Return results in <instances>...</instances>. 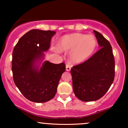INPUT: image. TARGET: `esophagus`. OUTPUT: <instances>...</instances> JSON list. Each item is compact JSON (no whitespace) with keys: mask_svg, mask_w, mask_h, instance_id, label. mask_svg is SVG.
<instances>
[{"mask_svg":"<svg viewBox=\"0 0 128 128\" xmlns=\"http://www.w3.org/2000/svg\"><path fill=\"white\" fill-rule=\"evenodd\" d=\"M66 70H67V71H70V69H71V66H70L69 64H66Z\"/></svg>","mask_w":128,"mask_h":128,"instance_id":"esophagus-1","label":"esophagus"}]
</instances>
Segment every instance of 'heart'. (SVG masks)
I'll list each match as a JSON object with an SVG mask.
<instances>
[{"instance_id":"b5f03b06","label":"heart","mask_w":128,"mask_h":128,"mask_svg":"<svg viewBox=\"0 0 128 128\" xmlns=\"http://www.w3.org/2000/svg\"><path fill=\"white\" fill-rule=\"evenodd\" d=\"M60 51H71L70 59L73 63L86 61L96 50L98 42L92 35L72 33L64 36L58 42Z\"/></svg>"}]
</instances>
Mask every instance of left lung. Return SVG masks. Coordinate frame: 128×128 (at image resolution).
Returning <instances> with one entry per match:
<instances>
[{
    "instance_id": "left-lung-1",
    "label": "left lung",
    "mask_w": 128,
    "mask_h": 128,
    "mask_svg": "<svg viewBox=\"0 0 128 128\" xmlns=\"http://www.w3.org/2000/svg\"><path fill=\"white\" fill-rule=\"evenodd\" d=\"M100 47L88 60L71 68L74 94L84 102L102 98L111 86L115 76V61L110 42L94 30Z\"/></svg>"
}]
</instances>
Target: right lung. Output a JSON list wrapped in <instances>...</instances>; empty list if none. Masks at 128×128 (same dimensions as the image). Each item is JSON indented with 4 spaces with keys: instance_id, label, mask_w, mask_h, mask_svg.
Here are the masks:
<instances>
[{
    "instance_id": "obj_1",
    "label": "right lung",
    "mask_w": 128,
    "mask_h": 128,
    "mask_svg": "<svg viewBox=\"0 0 128 128\" xmlns=\"http://www.w3.org/2000/svg\"><path fill=\"white\" fill-rule=\"evenodd\" d=\"M52 30L32 29L19 39L12 52L13 80L27 99L36 103L50 100L55 96L65 63L55 64L45 61L40 69L35 66L50 46Z\"/></svg>"
}]
</instances>
